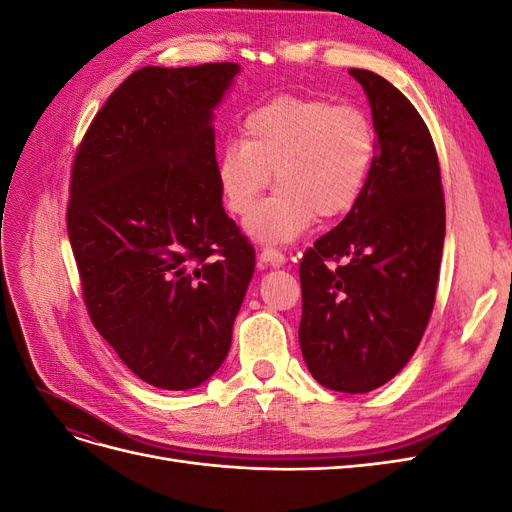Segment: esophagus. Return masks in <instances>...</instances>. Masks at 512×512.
Returning a JSON list of instances; mask_svg holds the SVG:
<instances>
[{"instance_id": "obj_1", "label": "esophagus", "mask_w": 512, "mask_h": 512, "mask_svg": "<svg viewBox=\"0 0 512 512\" xmlns=\"http://www.w3.org/2000/svg\"><path fill=\"white\" fill-rule=\"evenodd\" d=\"M284 262H286V256L280 250H275V247H265V250H262V254H260V265L282 267Z\"/></svg>"}]
</instances>
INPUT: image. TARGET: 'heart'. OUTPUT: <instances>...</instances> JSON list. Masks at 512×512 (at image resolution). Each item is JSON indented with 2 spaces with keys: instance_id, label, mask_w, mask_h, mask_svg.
<instances>
[{
  "instance_id": "b5f03b06",
  "label": "heart",
  "mask_w": 512,
  "mask_h": 512,
  "mask_svg": "<svg viewBox=\"0 0 512 512\" xmlns=\"http://www.w3.org/2000/svg\"><path fill=\"white\" fill-rule=\"evenodd\" d=\"M376 145V130L361 108L277 96L247 113L243 141L220 153L224 203L230 213L250 215L273 172L278 190L245 228L258 241H292L316 215L333 220L359 203Z\"/></svg>"
}]
</instances>
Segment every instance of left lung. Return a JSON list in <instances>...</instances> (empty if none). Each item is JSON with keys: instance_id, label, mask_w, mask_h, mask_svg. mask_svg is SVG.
<instances>
[{"instance_id": "1", "label": "left lung", "mask_w": 512, "mask_h": 512, "mask_svg": "<svg viewBox=\"0 0 512 512\" xmlns=\"http://www.w3.org/2000/svg\"><path fill=\"white\" fill-rule=\"evenodd\" d=\"M376 130V158L346 218L303 254L299 344L331 391L369 393L412 359L436 301L446 213L423 117L380 74L352 68ZM343 260L339 268L329 261Z\"/></svg>"}]
</instances>
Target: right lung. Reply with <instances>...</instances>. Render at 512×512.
<instances>
[{
    "label": "right lung",
    "instance_id": "1",
    "mask_svg": "<svg viewBox=\"0 0 512 512\" xmlns=\"http://www.w3.org/2000/svg\"><path fill=\"white\" fill-rule=\"evenodd\" d=\"M239 70L132 72L72 164L68 237L89 318L132 374L166 391L220 369L254 275L215 160L213 111Z\"/></svg>",
    "mask_w": 512,
    "mask_h": 512
}]
</instances>
